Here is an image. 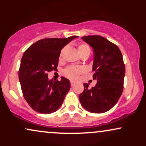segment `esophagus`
<instances>
[{"mask_svg":"<svg viewBox=\"0 0 146 146\" xmlns=\"http://www.w3.org/2000/svg\"><path fill=\"white\" fill-rule=\"evenodd\" d=\"M75 82H73V81H71V86H75Z\"/></svg>","mask_w":146,"mask_h":146,"instance_id":"obj_1","label":"esophagus"}]
</instances>
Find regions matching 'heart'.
I'll return each instance as SVG.
<instances>
[{
	"mask_svg": "<svg viewBox=\"0 0 146 146\" xmlns=\"http://www.w3.org/2000/svg\"><path fill=\"white\" fill-rule=\"evenodd\" d=\"M64 48H63L60 52V59H61L63 56V53L64 52ZM78 53L81 56L82 54L86 52H90V48L86 44H80L78 46ZM85 73V68L83 66H69L67 68H66L64 71V74L66 77L73 79V80H76L79 78V75Z\"/></svg>",
	"mask_w": 146,
	"mask_h": 146,
	"instance_id": "1",
	"label": "heart"
}]
</instances>
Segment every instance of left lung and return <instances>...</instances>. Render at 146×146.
Here are the masks:
<instances>
[{
    "instance_id": "left-lung-1",
    "label": "left lung",
    "mask_w": 146,
    "mask_h": 146,
    "mask_svg": "<svg viewBox=\"0 0 146 146\" xmlns=\"http://www.w3.org/2000/svg\"><path fill=\"white\" fill-rule=\"evenodd\" d=\"M94 51L93 80H97L94 87L84 89L79 96L81 104L90 113H102L108 111L117 104L123 89L125 64L118 46L104 37H82Z\"/></svg>"
}]
</instances>
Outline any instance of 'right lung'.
I'll return each instance as SVG.
<instances>
[{"instance_id": "right-lung-1", "label": "right lung", "mask_w": 146, "mask_h": 146, "mask_svg": "<svg viewBox=\"0 0 146 146\" xmlns=\"http://www.w3.org/2000/svg\"><path fill=\"white\" fill-rule=\"evenodd\" d=\"M78 36L44 38L29 46L22 57L18 77L25 100L35 111L49 114L59 109L70 89L69 80H49L48 73L57 71L62 48Z\"/></svg>"}]
</instances>
